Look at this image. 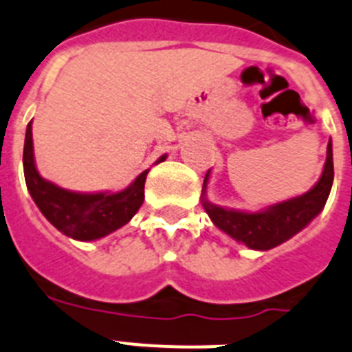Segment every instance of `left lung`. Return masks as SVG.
<instances>
[{
    "instance_id": "obj_1",
    "label": "left lung",
    "mask_w": 352,
    "mask_h": 352,
    "mask_svg": "<svg viewBox=\"0 0 352 352\" xmlns=\"http://www.w3.org/2000/svg\"><path fill=\"white\" fill-rule=\"evenodd\" d=\"M209 172L204 180V209L219 230L228 234L237 243H244L252 250H271L289 241L292 235L303 230L311 219L326 206L333 186V148L328 143V155L324 163L322 175L310 191L301 197L280 201L258 212H244L218 207L207 201L206 188Z\"/></svg>"
}]
</instances>
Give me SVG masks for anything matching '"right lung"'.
<instances>
[{
    "label": "right lung",
    "mask_w": 352,
    "mask_h": 352,
    "mask_svg": "<svg viewBox=\"0 0 352 352\" xmlns=\"http://www.w3.org/2000/svg\"><path fill=\"white\" fill-rule=\"evenodd\" d=\"M166 155L159 157L157 163ZM23 166L33 201L53 227L78 241H96L129 223L145 198L148 170L140 173L129 188L118 193H76L42 179L33 157L32 122L26 127Z\"/></svg>",
    "instance_id": "1"
}]
</instances>
